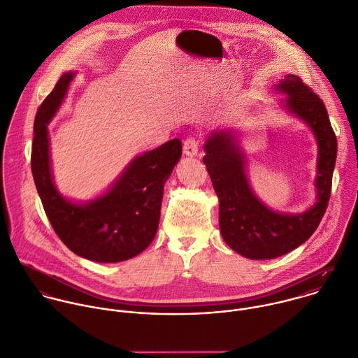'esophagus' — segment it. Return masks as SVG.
I'll use <instances>...</instances> for the list:
<instances>
[{
  "label": "esophagus",
  "mask_w": 358,
  "mask_h": 358,
  "mask_svg": "<svg viewBox=\"0 0 358 358\" xmlns=\"http://www.w3.org/2000/svg\"><path fill=\"white\" fill-rule=\"evenodd\" d=\"M183 154L187 157H196L199 154V141L193 137L183 143Z\"/></svg>",
  "instance_id": "obj_1"
}]
</instances>
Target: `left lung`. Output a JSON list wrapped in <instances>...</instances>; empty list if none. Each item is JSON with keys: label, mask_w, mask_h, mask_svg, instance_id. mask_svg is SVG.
I'll list each match as a JSON object with an SVG mask.
<instances>
[{"label": "left lung", "mask_w": 358, "mask_h": 358, "mask_svg": "<svg viewBox=\"0 0 358 358\" xmlns=\"http://www.w3.org/2000/svg\"><path fill=\"white\" fill-rule=\"evenodd\" d=\"M274 91L285 95L281 108L303 122L317 144L316 197L308 210L296 214L274 211L256 196L246 175L241 134L235 129H217L204 144L203 162L220 201L221 235L232 250L253 260L282 256L315 232L329 203L337 154L336 136L319 96L294 74L274 84Z\"/></svg>", "instance_id": "1"}]
</instances>
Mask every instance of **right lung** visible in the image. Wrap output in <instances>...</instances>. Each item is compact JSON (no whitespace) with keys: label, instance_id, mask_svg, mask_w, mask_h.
I'll return each instance as SVG.
<instances>
[{"label":"right lung","instance_id":"obj_1","mask_svg":"<svg viewBox=\"0 0 358 358\" xmlns=\"http://www.w3.org/2000/svg\"><path fill=\"white\" fill-rule=\"evenodd\" d=\"M77 71L64 73L35 117L32 173L46 215L64 245L99 263H117L140 255L155 238L164 185L182 157L173 138L133 158L119 178L88 201L63 196L55 183L48 124L63 105Z\"/></svg>","mask_w":358,"mask_h":358}]
</instances>
